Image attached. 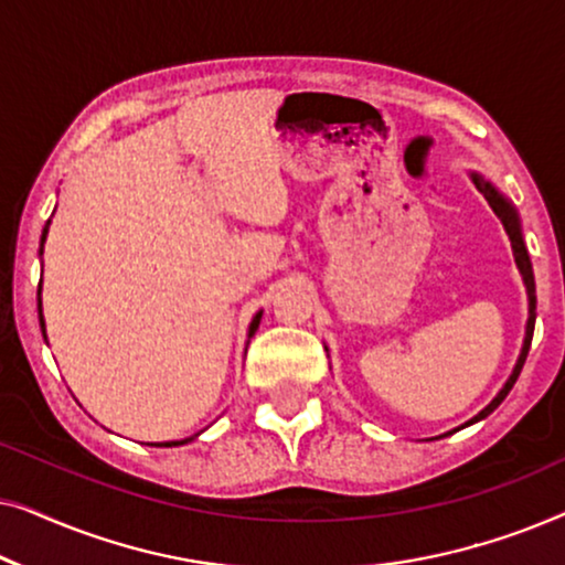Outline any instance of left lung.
<instances>
[{
    "mask_svg": "<svg viewBox=\"0 0 565 565\" xmlns=\"http://www.w3.org/2000/svg\"><path fill=\"white\" fill-rule=\"evenodd\" d=\"M470 180L476 182V188L483 192L486 200H489V205L493 207V213L499 215L501 223H504V231L509 234V242H512V252H514V262L516 267H520V275L524 280V288H527V298H530V319H527V331H524V344H522V352H520V360H516V365L512 370V375H509V381L504 383V388H501L497 393V398L491 401L489 406L483 408L481 414H476L473 419L466 422V427H470V424L481 422L489 416L493 408H497L501 401H504L509 396V391H512V385L516 383V377H520L522 373V365L524 360H527V352H530V342H532V331H535V277H532V265H530V257H527V249H524V238H522V226H520V215H516V211L512 207V203L501 195V192L493 188L491 182H486L481 174H470Z\"/></svg>",
    "mask_w": 565,
    "mask_h": 565,
    "instance_id": "obj_1",
    "label": "left lung"
}]
</instances>
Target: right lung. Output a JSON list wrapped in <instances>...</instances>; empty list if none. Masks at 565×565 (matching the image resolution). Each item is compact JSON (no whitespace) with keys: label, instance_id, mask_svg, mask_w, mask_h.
<instances>
[{"label":"right lung","instance_id":"add662e5","mask_svg":"<svg viewBox=\"0 0 565 565\" xmlns=\"http://www.w3.org/2000/svg\"><path fill=\"white\" fill-rule=\"evenodd\" d=\"M45 236H49V223H45V228H43V236H41V254H43V244H45ZM38 319H41V329H43V337H45V323H43V308H41V285H38ZM259 319H262V311L254 316L252 319V323H249V337H254V331H257V327H259ZM192 437H188V439H180V443H164V445H159V447H177V445H184V443H190Z\"/></svg>","mask_w":565,"mask_h":565}]
</instances>
